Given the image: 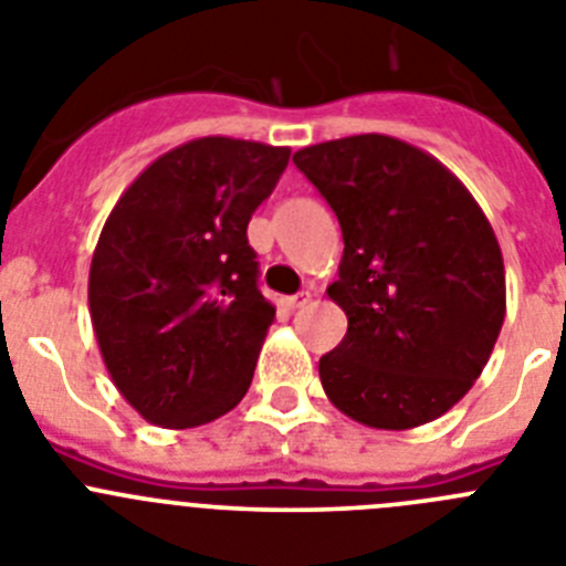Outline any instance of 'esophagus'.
<instances>
[{
  "label": "esophagus",
  "mask_w": 566,
  "mask_h": 566,
  "mask_svg": "<svg viewBox=\"0 0 566 566\" xmlns=\"http://www.w3.org/2000/svg\"><path fill=\"white\" fill-rule=\"evenodd\" d=\"M312 300V294L308 292H300V294H292V297H283V306L289 308V312H297V308H303Z\"/></svg>",
  "instance_id": "1"
}]
</instances>
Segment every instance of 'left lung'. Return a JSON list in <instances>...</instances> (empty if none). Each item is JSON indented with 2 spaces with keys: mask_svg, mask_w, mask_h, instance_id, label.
<instances>
[{
  "mask_svg": "<svg viewBox=\"0 0 566 566\" xmlns=\"http://www.w3.org/2000/svg\"><path fill=\"white\" fill-rule=\"evenodd\" d=\"M343 229L348 317L319 357L334 408L379 431L442 417L488 365L504 323V260L493 227L451 169L391 135L365 133L294 153Z\"/></svg>",
  "mask_w": 566,
  "mask_h": 566,
  "instance_id": "8db88e82",
  "label": "left lung"
}]
</instances>
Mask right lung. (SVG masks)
I'll list each match as a JSON object with an SVG mask.
<instances>
[{"label":"right lung","instance_id":"right-lung-1","mask_svg":"<svg viewBox=\"0 0 566 566\" xmlns=\"http://www.w3.org/2000/svg\"><path fill=\"white\" fill-rule=\"evenodd\" d=\"M289 153L195 138L155 158L109 212L90 263V319L109 379L147 422L198 428L249 391L274 306L247 227Z\"/></svg>","mask_w":566,"mask_h":566}]
</instances>
